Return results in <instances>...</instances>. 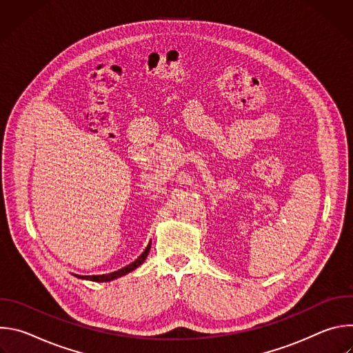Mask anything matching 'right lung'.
<instances>
[{
    "label": "right lung",
    "instance_id": "1",
    "mask_svg": "<svg viewBox=\"0 0 353 353\" xmlns=\"http://www.w3.org/2000/svg\"><path fill=\"white\" fill-rule=\"evenodd\" d=\"M150 244H152V243L149 241V244L146 245L143 253H142L135 261H132L131 264H128L127 267H124V268H121V270H119V271H114V272H110V274H105V275H75V276L79 278V279H86V281H93V282H109V281L117 279V278H120V276H123V275H125V274L134 271L135 268H138V267L145 261V259H146L148 254H149Z\"/></svg>",
    "mask_w": 353,
    "mask_h": 353
}]
</instances>
